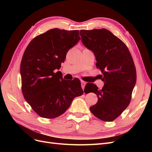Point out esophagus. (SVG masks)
Segmentation results:
<instances>
[{"instance_id":"esophagus-1","label":"esophagus","mask_w":152,"mask_h":152,"mask_svg":"<svg viewBox=\"0 0 152 152\" xmlns=\"http://www.w3.org/2000/svg\"><path fill=\"white\" fill-rule=\"evenodd\" d=\"M86 84V82H84V81H81V86H82V88L83 90H84V87H85V86Z\"/></svg>"}]
</instances>
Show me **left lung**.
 <instances>
[{
	"instance_id": "obj_1",
	"label": "left lung",
	"mask_w": 152,
	"mask_h": 152,
	"mask_svg": "<svg viewBox=\"0 0 152 152\" xmlns=\"http://www.w3.org/2000/svg\"><path fill=\"white\" fill-rule=\"evenodd\" d=\"M82 42L96 56V66L102 72V89L89 84L90 92L98 96L96 104L90 107L94 115L105 122L120 116L130 103L136 82V70L127 45L109 30H81ZM86 89V87H85Z\"/></svg>"
}]
</instances>
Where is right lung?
<instances>
[{"label":"right lung","mask_w":152,"mask_h":152,"mask_svg":"<svg viewBox=\"0 0 152 152\" xmlns=\"http://www.w3.org/2000/svg\"><path fill=\"white\" fill-rule=\"evenodd\" d=\"M80 39L79 30H49L35 37L23 56L20 73L24 98L41 117L56 118L83 94L79 79H63L59 72L68 50Z\"/></svg>","instance_id":"obj_1"}]
</instances>
